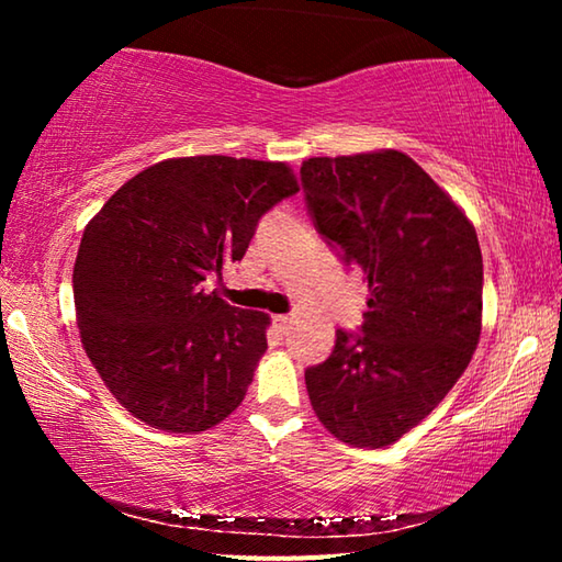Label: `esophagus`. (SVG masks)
Returning <instances> with one entry per match:
<instances>
[{
  "mask_svg": "<svg viewBox=\"0 0 562 562\" xmlns=\"http://www.w3.org/2000/svg\"><path fill=\"white\" fill-rule=\"evenodd\" d=\"M272 322H274V327H278L280 331H284V329H288V327H290V322H292V317H290V315H278V317H274Z\"/></svg>",
  "mask_w": 562,
  "mask_h": 562,
  "instance_id": "34e87169",
  "label": "esophagus"
}]
</instances>
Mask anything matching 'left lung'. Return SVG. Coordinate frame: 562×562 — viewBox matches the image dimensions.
Masks as SVG:
<instances>
[{"instance_id":"left-lung-1","label":"left lung","mask_w":562,"mask_h":562,"mask_svg":"<svg viewBox=\"0 0 562 562\" xmlns=\"http://www.w3.org/2000/svg\"><path fill=\"white\" fill-rule=\"evenodd\" d=\"M317 233L369 282L359 335L304 372L312 408L349 446L382 449L429 416L481 337L483 260L469 217L398 150L307 158Z\"/></svg>"}]
</instances>
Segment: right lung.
Here are the masks:
<instances>
[{
  "instance_id": "add662e5",
  "label": "right lung",
  "mask_w": 562,
  "mask_h": 562,
  "mask_svg": "<svg viewBox=\"0 0 562 562\" xmlns=\"http://www.w3.org/2000/svg\"><path fill=\"white\" fill-rule=\"evenodd\" d=\"M297 190L284 164L168 158L123 183L87 225L74 265L76 325L126 412L195 434L240 406L270 317L203 282L243 260L260 217Z\"/></svg>"
}]
</instances>
